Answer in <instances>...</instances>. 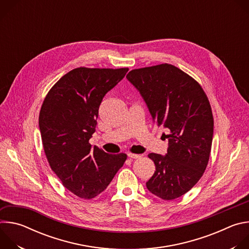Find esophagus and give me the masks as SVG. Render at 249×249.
I'll return each instance as SVG.
<instances>
[{"instance_id":"1","label":"esophagus","mask_w":249,"mask_h":249,"mask_svg":"<svg viewBox=\"0 0 249 249\" xmlns=\"http://www.w3.org/2000/svg\"><path fill=\"white\" fill-rule=\"evenodd\" d=\"M128 158H130V159H139V158H141V156H140V155H137V154L128 153Z\"/></svg>"}]
</instances>
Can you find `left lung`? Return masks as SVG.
<instances>
[{"label":"left lung","mask_w":249,"mask_h":249,"mask_svg":"<svg viewBox=\"0 0 249 249\" xmlns=\"http://www.w3.org/2000/svg\"><path fill=\"white\" fill-rule=\"evenodd\" d=\"M127 80L144 98L153 121L168 132L167 154H150L156 171L146 183L163 200L188 192L202 177L211 154L214 118L209 99L192 77L170 64L132 70Z\"/></svg>","instance_id":"obj_1"}]
</instances>
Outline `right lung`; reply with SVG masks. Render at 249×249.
<instances>
[{"instance_id":"1","label":"right lung","mask_w":249,"mask_h":249,"mask_svg":"<svg viewBox=\"0 0 249 249\" xmlns=\"http://www.w3.org/2000/svg\"><path fill=\"white\" fill-rule=\"evenodd\" d=\"M129 69L80 67L63 76L47 93L39 113L42 145L64 187L82 199L104 191L127 155L91 147L99 105Z\"/></svg>"}]
</instances>
